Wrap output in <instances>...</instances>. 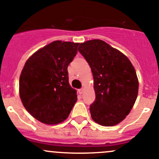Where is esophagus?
Returning <instances> with one entry per match:
<instances>
[{
    "instance_id": "34e87169",
    "label": "esophagus",
    "mask_w": 159,
    "mask_h": 159,
    "mask_svg": "<svg viewBox=\"0 0 159 159\" xmlns=\"http://www.w3.org/2000/svg\"><path fill=\"white\" fill-rule=\"evenodd\" d=\"M84 88H82V89H81L79 90L80 94H83V93H84Z\"/></svg>"
}]
</instances>
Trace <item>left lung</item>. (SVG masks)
Segmentation results:
<instances>
[{"label":"left lung","instance_id":"left-lung-1","mask_svg":"<svg viewBox=\"0 0 159 159\" xmlns=\"http://www.w3.org/2000/svg\"><path fill=\"white\" fill-rule=\"evenodd\" d=\"M91 67L95 101L91 118L102 126H114L131 111L139 93V79L123 53L99 39L81 43L78 48Z\"/></svg>","mask_w":159,"mask_h":159}]
</instances>
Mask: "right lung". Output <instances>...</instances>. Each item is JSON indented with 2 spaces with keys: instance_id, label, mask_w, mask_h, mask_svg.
<instances>
[{
  "instance_id": "obj_1",
  "label": "right lung",
  "mask_w": 159,
  "mask_h": 159,
  "mask_svg": "<svg viewBox=\"0 0 159 159\" xmlns=\"http://www.w3.org/2000/svg\"><path fill=\"white\" fill-rule=\"evenodd\" d=\"M78 44L53 41L34 53L21 70L19 94L22 104L44 124L63 122L77 102V91L68 82V66Z\"/></svg>"
}]
</instances>
